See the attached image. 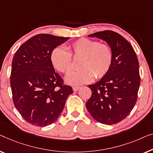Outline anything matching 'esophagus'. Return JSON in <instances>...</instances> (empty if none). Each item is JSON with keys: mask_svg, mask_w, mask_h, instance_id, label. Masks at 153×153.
<instances>
[{"mask_svg": "<svg viewBox=\"0 0 153 153\" xmlns=\"http://www.w3.org/2000/svg\"><path fill=\"white\" fill-rule=\"evenodd\" d=\"M79 88H80L79 87H73V90L74 91H77L79 89Z\"/></svg>", "mask_w": 153, "mask_h": 153, "instance_id": "1", "label": "esophagus"}]
</instances>
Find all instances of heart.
I'll list each match as a JSON object with an SVG mask.
<instances>
[{"instance_id":"b5f03b06","label":"heart","mask_w":153,"mask_h":153,"mask_svg":"<svg viewBox=\"0 0 153 153\" xmlns=\"http://www.w3.org/2000/svg\"><path fill=\"white\" fill-rule=\"evenodd\" d=\"M68 50L63 47L54 48L51 54V62L58 71L68 73L72 69L71 55L81 58L79 70L71 71L66 77V82L79 85L90 82L94 78L104 77L110 69L113 62V52L110 46L97 41L81 38L69 45Z\"/></svg>"}]
</instances>
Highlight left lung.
I'll use <instances>...</instances> for the list:
<instances>
[{
	"instance_id": "obj_1",
	"label": "left lung",
	"mask_w": 153,
	"mask_h": 153,
	"mask_svg": "<svg viewBox=\"0 0 153 153\" xmlns=\"http://www.w3.org/2000/svg\"><path fill=\"white\" fill-rule=\"evenodd\" d=\"M105 41L113 52L109 72L94 85H89L91 98L86 103L91 117L100 123H118L134 108L140 85L139 65L132 45L119 33L111 30L88 35Z\"/></svg>"
}]
</instances>
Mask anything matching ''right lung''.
<instances>
[{
    "label": "right lung",
    "instance_id": "obj_1",
    "mask_svg": "<svg viewBox=\"0 0 153 153\" xmlns=\"http://www.w3.org/2000/svg\"><path fill=\"white\" fill-rule=\"evenodd\" d=\"M69 37L39 34L19 47L12 59L10 85L14 106L33 126L54 123L63 110L72 87L63 85L51 62L53 50Z\"/></svg>",
    "mask_w": 153,
    "mask_h": 153
}]
</instances>
